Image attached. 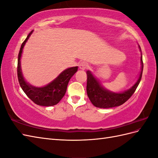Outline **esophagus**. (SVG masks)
Listing matches in <instances>:
<instances>
[{
    "label": "esophagus",
    "instance_id": "obj_1",
    "mask_svg": "<svg viewBox=\"0 0 158 158\" xmlns=\"http://www.w3.org/2000/svg\"><path fill=\"white\" fill-rule=\"evenodd\" d=\"M88 67H89V65L85 62H82L79 64V69L81 70H85L87 69H88Z\"/></svg>",
    "mask_w": 158,
    "mask_h": 158
}]
</instances>
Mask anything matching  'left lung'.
Returning a JSON list of instances; mask_svg holds the SVG:
<instances>
[{
  "mask_svg": "<svg viewBox=\"0 0 158 158\" xmlns=\"http://www.w3.org/2000/svg\"><path fill=\"white\" fill-rule=\"evenodd\" d=\"M141 64V72H140L138 81L130 89L122 93H113L105 89L100 85L98 80L92 75L91 72L88 70L87 71V76H88L87 94H88L90 101L94 105L98 108H111V107L123 105L135 93L140 80H141L143 70L142 56Z\"/></svg>",
  "mask_w": 158,
  "mask_h": 158,
  "instance_id": "left-lung-1",
  "label": "left lung"
}]
</instances>
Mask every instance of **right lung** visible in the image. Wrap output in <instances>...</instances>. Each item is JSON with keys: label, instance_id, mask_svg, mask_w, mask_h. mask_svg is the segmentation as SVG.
<instances>
[{"label": "right lung", "instance_id": "right-lung-1", "mask_svg": "<svg viewBox=\"0 0 158 158\" xmlns=\"http://www.w3.org/2000/svg\"><path fill=\"white\" fill-rule=\"evenodd\" d=\"M32 31L29 33L25 41L22 43L19 49L18 60V78L22 89L28 98L33 102L41 106H53L58 104L65 95L66 88L70 79L78 69V67H71L67 69L60 73V75L48 85L42 88H36L31 85L23 79L20 68V58L22 56V49L26 42Z\"/></svg>", "mask_w": 158, "mask_h": 158}]
</instances>
